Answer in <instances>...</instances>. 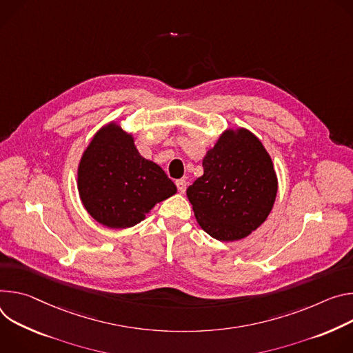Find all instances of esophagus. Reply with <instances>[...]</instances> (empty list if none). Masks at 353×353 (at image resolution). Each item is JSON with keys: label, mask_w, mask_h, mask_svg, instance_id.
<instances>
[{"label": "esophagus", "mask_w": 353, "mask_h": 353, "mask_svg": "<svg viewBox=\"0 0 353 353\" xmlns=\"http://www.w3.org/2000/svg\"><path fill=\"white\" fill-rule=\"evenodd\" d=\"M175 183H176L178 192H181V193H185V190H186V186H188V182H186L185 179H178Z\"/></svg>", "instance_id": "esophagus-1"}]
</instances>
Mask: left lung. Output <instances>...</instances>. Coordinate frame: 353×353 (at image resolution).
<instances>
[{
	"mask_svg": "<svg viewBox=\"0 0 353 353\" xmlns=\"http://www.w3.org/2000/svg\"><path fill=\"white\" fill-rule=\"evenodd\" d=\"M203 175L186 194L199 225L219 241H237L269 216L278 176L269 152L245 128L225 129L203 157Z\"/></svg>",
	"mask_w": 353,
	"mask_h": 353,
	"instance_id": "obj_1",
	"label": "left lung"
}]
</instances>
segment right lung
Returning <instances> with one entry per match:
<instances>
[{"label": "right lung", "instance_id": "obj_1", "mask_svg": "<svg viewBox=\"0 0 353 353\" xmlns=\"http://www.w3.org/2000/svg\"><path fill=\"white\" fill-rule=\"evenodd\" d=\"M77 188L90 216L109 228L139 224L157 203L176 193L164 170L140 155L133 133L114 121L102 126L84 150Z\"/></svg>", "mask_w": 353, "mask_h": 353}]
</instances>
